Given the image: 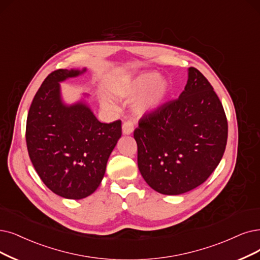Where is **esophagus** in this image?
Segmentation results:
<instances>
[{
	"label": "esophagus",
	"instance_id": "obj_1",
	"mask_svg": "<svg viewBox=\"0 0 260 260\" xmlns=\"http://www.w3.org/2000/svg\"><path fill=\"white\" fill-rule=\"evenodd\" d=\"M134 130V124L131 120H128V121H124L123 124H122V133L126 134V136H129V134H131Z\"/></svg>",
	"mask_w": 260,
	"mask_h": 260
}]
</instances>
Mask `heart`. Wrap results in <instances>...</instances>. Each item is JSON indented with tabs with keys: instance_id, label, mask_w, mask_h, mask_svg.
Listing matches in <instances>:
<instances>
[{
	"instance_id": "b5f03b06",
	"label": "heart",
	"mask_w": 260,
	"mask_h": 260,
	"mask_svg": "<svg viewBox=\"0 0 260 260\" xmlns=\"http://www.w3.org/2000/svg\"><path fill=\"white\" fill-rule=\"evenodd\" d=\"M121 94L130 99L140 98L137 103V111L140 114L151 112L159 108L169 92V83L160 78L158 72L146 71L128 81L120 87ZM105 107H112V103L105 99L102 100Z\"/></svg>"
}]
</instances>
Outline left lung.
<instances>
[{
    "instance_id": "left-lung-1",
    "label": "left lung",
    "mask_w": 260,
    "mask_h": 260,
    "mask_svg": "<svg viewBox=\"0 0 260 260\" xmlns=\"http://www.w3.org/2000/svg\"><path fill=\"white\" fill-rule=\"evenodd\" d=\"M227 133L219 97L202 72L190 67L178 99L145 114L134 130L144 180L165 195L195 189L219 165Z\"/></svg>"
}]
</instances>
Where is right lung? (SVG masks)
Returning a JSON list of instances; mask_svg holds the SVG:
<instances>
[{"mask_svg":"<svg viewBox=\"0 0 260 260\" xmlns=\"http://www.w3.org/2000/svg\"><path fill=\"white\" fill-rule=\"evenodd\" d=\"M86 68L50 74L30 105L25 140L29 159L43 182L57 195L82 200L94 193L111 152L121 137V121L100 122L85 100L66 105L60 82Z\"/></svg>","mask_w":260,"mask_h":260,"instance_id":"1","label":"right lung"}]
</instances>
